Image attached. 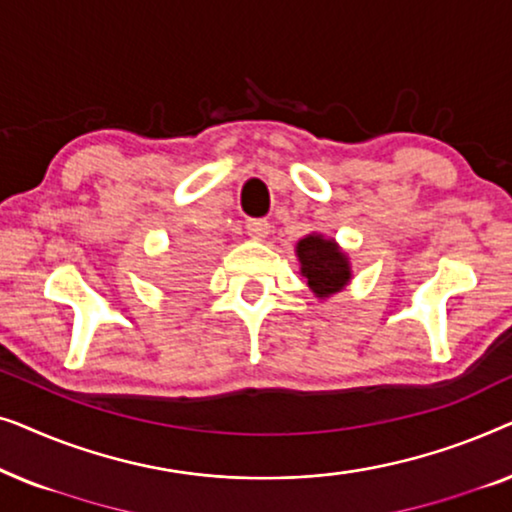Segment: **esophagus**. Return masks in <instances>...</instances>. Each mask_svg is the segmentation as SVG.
I'll return each mask as SVG.
<instances>
[{"label":"esophagus","instance_id":"obj_1","mask_svg":"<svg viewBox=\"0 0 512 512\" xmlns=\"http://www.w3.org/2000/svg\"><path fill=\"white\" fill-rule=\"evenodd\" d=\"M244 228H247V235L254 237V240H263L270 233V223L265 219H249L244 223Z\"/></svg>","mask_w":512,"mask_h":512}]
</instances>
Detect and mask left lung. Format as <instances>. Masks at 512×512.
I'll list each match as a JSON object with an SVG mask.
<instances>
[{"label":"left lung","instance_id":"obj_1","mask_svg":"<svg viewBox=\"0 0 512 512\" xmlns=\"http://www.w3.org/2000/svg\"><path fill=\"white\" fill-rule=\"evenodd\" d=\"M300 272L307 277L310 289L319 298H328L338 293L349 282V261L333 240H324L321 235H307L298 242Z\"/></svg>","mask_w":512,"mask_h":512}]
</instances>
